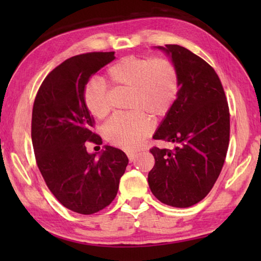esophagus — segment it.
<instances>
[{
    "label": "esophagus",
    "instance_id": "1",
    "mask_svg": "<svg viewBox=\"0 0 261 261\" xmlns=\"http://www.w3.org/2000/svg\"><path fill=\"white\" fill-rule=\"evenodd\" d=\"M126 155H127V158H129V161L130 162H132L135 160V159L137 158V155H138V153H135V152H127L126 153Z\"/></svg>",
    "mask_w": 261,
    "mask_h": 261
}]
</instances>
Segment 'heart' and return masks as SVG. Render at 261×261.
<instances>
[{
    "label": "heart",
    "mask_w": 261,
    "mask_h": 261,
    "mask_svg": "<svg viewBox=\"0 0 261 261\" xmlns=\"http://www.w3.org/2000/svg\"><path fill=\"white\" fill-rule=\"evenodd\" d=\"M107 79L115 87L129 88L127 108L105 123V138L115 146L134 149L152 132V121H160L173 108L179 91L176 65L166 57H123L107 70ZM90 113L102 118L112 109L109 87L102 79L91 78L83 91Z\"/></svg>",
    "instance_id": "b5f03b06"
}]
</instances>
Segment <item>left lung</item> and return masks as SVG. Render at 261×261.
Here are the masks:
<instances>
[{
  "instance_id": "left-lung-1",
  "label": "left lung",
  "mask_w": 261,
  "mask_h": 261,
  "mask_svg": "<svg viewBox=\"0 0 261 261\" xmlns=\"http://www.w3.org/2000/svg\"><path fill=\"white\" fill-rule=\"evenodd\" d=\"M158 48L177 68L179 91L153 138L176 147L149 149L155 165L148 185L163 204L185 208L204 199L222 170L230 115L218 73L206 61L178 45Z\"/></svg>"
}]
</instances>
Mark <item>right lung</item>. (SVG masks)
<instances>
[{
	"label": "right lung",
	"mask_w": 261,
	"mask_h": 261,
	"mask_svg": "<svg viewBox=\"0 0 261 261\" xmlns=\"http://www.w3.org/2000/svg\"><path fill=\"white\" fill-rule=\"evenodd\" d=\"M114 55L93 51L65 60L48 73L33 105L31 136L39 170L56 199L79 214L96 213L115 199L129 162L112 146H105L99 159L86 151V141L102 140L92 131L84 86Z\"/></svg>",
	"instance_id": "1"
}]
</instances>
